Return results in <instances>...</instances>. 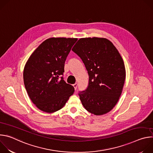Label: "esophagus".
Masks as SVG:
<instances>
[{
	"instance_id": "1",
	"label": "esophagus",
	"mask_w": 153,
	"mask_h": 153,
	"mask_svg": "<svg viewBox=\"0 0 153 153\" xmlns=\"http://www.w3.org/2000/svg\"><path fill=\"white\" fill-rule=\"evenodd\" d=\"M73 87L74 88V90H76L77 89V83H74L73 84Z\"/></svg>"
}]
</instances>
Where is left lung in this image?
I'll return each instance as SVG.
<instances>
[{"instance_id": "8db88e82", "label": "left lung", "mask_w": 153, "mask_h": 153, "mask_svg": "<svg viewBox=\"0 0 153 153\" xmlns=\"http://www.w3.org/2000/svg\"><path fill=\"white\" fill-rule=\"evenodd\" d=\"M72 50L82 60L89 76L88 86L79 94L86 110L96 116L110 112L121 96L125 80L123 60L106 38L79 39Z\"/></svg>"}]
</instances>
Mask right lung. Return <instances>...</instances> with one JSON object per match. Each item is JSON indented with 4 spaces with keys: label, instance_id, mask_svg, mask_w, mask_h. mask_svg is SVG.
Returning <instances> with one entry per match:
<instances>
[{
    "label": "right lung",
    "instance_id": "add662e5",
    "mask_svg": "<svg viewBox=\"0 0 153 153\" xmlns=\"http://www.w3.org/2000/svg\"><path fill=\"white\" fill-rule=\"evenodd\" d=\"M77 38L51 37L43 41L28 59L24 70L25 89L33 103L48 113L62 108L74 91L63 77L64 64Z\"/></svg>",
    "mask_w": 153,
    "mask_h": 153
}]
</instances>
